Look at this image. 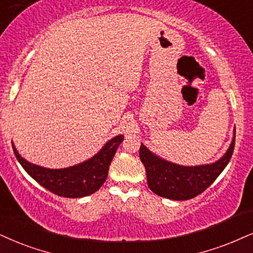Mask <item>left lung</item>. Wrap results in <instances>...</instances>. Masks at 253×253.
Returning <instances> with one entry per match:
<instances>
[{
	"label": "left lung",
	"instance_id": "8db88e82",
	"mask_svg": "<svg viewBox=\"0 0 253 253\" xmlns=\"http://www.w3.org/2000/svg\"><path fill=\"white\" fill-rule=\"evenodd\" d=\"M235 134L228 150L213 164L201 166H181L160 158L141 143L140 160L145 166L147 183L149 189L161 197L174 201H185L194 198L218 177L224 170L235 148Z\"/></svg>",
	"mask_w": 253,
	"mask_h": 253
}]
</instances>
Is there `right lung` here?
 <instances>
[{
    "instance_id": "1",
    "label": "right lung",
    "mask_w": 253,
    "mask_h": 253,
    "mask_svg": "<svg viewBox=\"0 0 253 253\" xmlns=\"http://www.w3.org/2000/svg\"><path fill=\"white\" fill-rule=\"evenodd\" d=\"M124 135L108 140L97 154L81 164L68 168L50 169L41 167L22 158L12 142V148L24 170L51 193L68 198L85 197L95 193L106 181L108 168Z\"/></svg>"
}]
</instances>
